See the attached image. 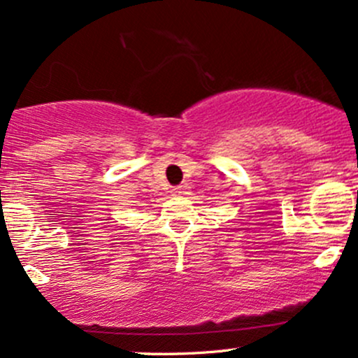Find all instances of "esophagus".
<instances>
[{"label":"esophagus","mask_w":358,"mask_h":358,"mask_svg":"<svg viewBox=\"0 0 358 358\" xmlns=\"http://www.w3.org/2000/svg\"><path fill=\"white\" fill-rule=\"evenodd\" d=\"M185 192H187V190H185V187H175V188H171V193H173L175 196H180V195H183Z\"/></svg>","instance_id":"obj_1"}]
</instances>
